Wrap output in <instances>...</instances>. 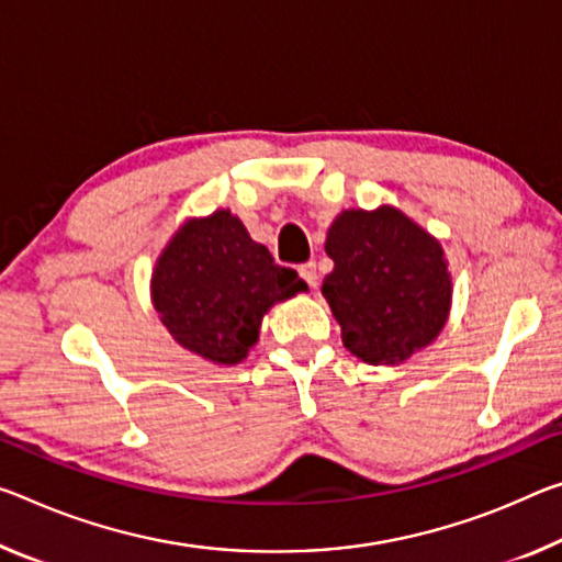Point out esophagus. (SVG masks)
I'll return each mask as SVG.
<instances>
[{
	"instance_id": "34e87169",
	"label": "esophagus",
	"mask_w": 562,
	"mask_h": 562,
	"mask_svg": "<svg viewBox=\"0 0 562 562\" xmlns=\"http://www.w3.org/2000/svg\"><path fill=\"white\" fill-rule=\"evenodd\" d=\"M300 274H302V280H305V282L310 284V288H315L317 280H319V274H317V265H315V262L302 265V267H300Z\"/></svg>"
}]
</instances>
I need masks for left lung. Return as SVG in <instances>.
<instances>
[{"instance_id":"1","label":"left lung","mask_w":562,"mask_h":562,"mask_svg":"<svg viewBox=\"0 0 562 562\" xmlns=\"http://www.w3.org/2000/svg\"><path fill=\"white\" fill-rule=\"evenodd\" d=\"M325 252L335 267L323 295L355 358L393 368L438 340L452 307L448 257L403 210H342Z\"/></svg>"}]
</instances>
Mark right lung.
Wrapping results in <instances>:
<instances>
[{"label": "right lung", "instance_id": "1", "mask_svg": "<svg viewBox=\"0 0 562 562\" xmlns=\"http://www.w3.org/2000/svg\"><path fill=\"white\" fill-rule=\"evenodd\" d=\"M307 292L290 267L249 237L229 210L184 220L149 280V297L172 340L212 364L243 362L272 305Z\"/></svg>", "mask_w": 562, "mask_h": 562}]
</instances>
